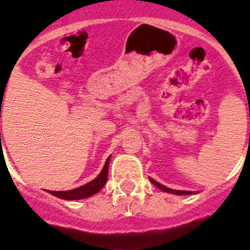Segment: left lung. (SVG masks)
<instances>
[{"instance_id":"obj_1","label":"left lung","mask_w":250,"mask_h":250,"mask_svg":"<svg viewBox=\"0 0 250 250\" xmlns=\"http://www.w3.org/2000/svg\"><path fill=\"white\" fill-rule=\"evenodd\" d=\"M149 180H150V182H152L153 184H154V186L158 187L160 189H162V190H164V192H167V193H174V194H190V193H192V192H188V190L170 189V188H167V187L162 186V184H160V183L156 182V180H154V179H152V178H149Z\"/></svg>"}]
</instances>
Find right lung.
<instances>
[{
    "instance_id": "add662e5",
    "label": "right lung",
    "mask_w": 250,
    "mask_h": 250,
    "mask_svg": "<svg viewBox=\"0 0 250 250\" xmlns=\"http://www.w3.org/2000/svg\"><path fill=\"white\" fill-rule=\"evenodd\" d=\"M1 135V133H0ZM109 161L110 157L106 160V164L102 168L101 174L98 175L97 178L92 180V182L86 183L84 186L79 187V188H75V189L71 190H49L50 193L57 196V197L63 198V200H82V198H86L93 196L97 192L101 190V188L105 186L106 180H107V172H109Z\"/></svg>"
}]
</instances>
